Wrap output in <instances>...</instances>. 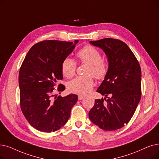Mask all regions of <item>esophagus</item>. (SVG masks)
I'll return each mask as SVG.
<instances>
[{"label": "esophagus", "instance_id": "34e87169", "mask_svg": "<svg viewBox=\"0 0 159 159\" xmlns=\"http://www.w3.org/2000/svg\"><path fill=\"white\" fill-rule=\"evenodd\" d=\"M84 98H85V97H84V96H83V95H79L78 96V99H79V100H82V99H84Z\"/></svg>", "mask_w": 159, "mask_h": 159}]
</instances>
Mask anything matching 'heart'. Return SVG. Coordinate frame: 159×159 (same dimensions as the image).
<instances>
[{"label":"heart","instance_id":"b5f03b06","mask_svg":"<svg viewBox=\"0 0 159 159\" xmlns=\"http://www.w3.org/2000/svg\"><path fill=\"white\" fill-rule=\"evenodd\" d=\"M77 55L82 63L88 65L85 71V74L88 75L75 77L69 82L67 88L71 92L86 95L92 91L94 86V81L89 75L98 80L104 79L108 71V65L107 61L101 58L99 51L91 45L82 47ZM61 69L64 77L71 78L75 73L77 63L71 58L67 57L61 63Z\"/></svg>","mask_w":159,"mask_h":159}]
</instances>
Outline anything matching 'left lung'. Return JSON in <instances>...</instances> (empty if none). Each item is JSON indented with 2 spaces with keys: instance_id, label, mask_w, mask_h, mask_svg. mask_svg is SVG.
<instances>
[{
  "instance_id": "left-lung-1",
  "label": "left lung",
  "mask_w": 159,
  "mask_h": 159,
  "mask_svg": "<svg viewBox=\"0 0 159 159\" xmlns=\"http://www.w3.org/2000/svg\"><path fill=\"white\" fill-rule=\"evenodd\" d=\"M89 43L106 54L108 71L97 89L107 99H95L89 118L102 130L119 129L132 118L141 99L139 62L128 45L121 40L104 38ZM109 94L110 98L107 97Z\"/></svg>"
}]
</instances>
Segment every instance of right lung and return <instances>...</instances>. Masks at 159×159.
I'll use <instances>...</instances> for the list:
<instances>
[{
    "instance_id": "add662e5",
    "label": "right lung",
    "mask_w": 159,
    "mask_h": 159,
    "mask_svg": "<svg viewBox=\"0 0 159 159\" xmlns=\"http://www.w3.org/2000/svg\"><path fill=\"white\" fill-rule=\"evenodd\" d=\"M79 42L45 40L33 45L26 55L19 74L20 106L31 126L45 133L54 132L70 118L78 96L54 94L57 81L62 80L61 63ZM58 92L65 86L60 84Z\"/></svg>"
}]
</instances>
